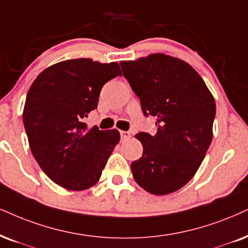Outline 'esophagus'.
<instances>
[{
	"label": "esophagus",
	"instance_id": "esophagus-1",
	"mask_svg": "<svg viewBox=\"0 0 248 248\" xmlns=\"http://www.w3.org/2000/svg\"><path fill=\"white\" fill-rule=\"evenodd\" d=\"M120 135H121L122 140H128L130 137L129 131H120Z\"/></svg>",
	"mask_w": 248,
	"mask_h": 248
}]
</instances>
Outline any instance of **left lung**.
<instances>
[{
    "mask_svg": "<svg viewBox=\"0 0 248 248\" xmlns=\"http://www.w3.org/2000/svg\"><path fill=\"white\" fill-rule=\"evenodd\" d=\"M120 65L144 115L155 117L158 126L155 136H135L143 155L131 162L133 176L152 194L175 192L194 176L211 145L214 97L198 72L171 56L152 54Z\"/></svg>",
    "mask_w": 248,
    "mask_h": 248,
    "instance_id": "1",
    "label": "left lung"
}]
</instances>
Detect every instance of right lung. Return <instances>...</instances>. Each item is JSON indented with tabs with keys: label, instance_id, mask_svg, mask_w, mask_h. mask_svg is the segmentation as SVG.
Segmentation results:
<instances>
[{
	"label": "right lung",
	"instance_id": "1",
	"mask_svg": "<svg viewBox=\"0 0 248 248\" xmlns=\"http://www.w3.org/2000/svg\"><path fill=\"white\" fill-rule=\"evenodd\" d=\"M118 75V62L68 59L41 72L28 90L23 121L31 151L58 186L82 191L101 178L120 134L89 128L83 119L97 108L103 86Z\"/></svg>",
	"mask_w": 248,
	"mask_h": 248
}]
</instances>
